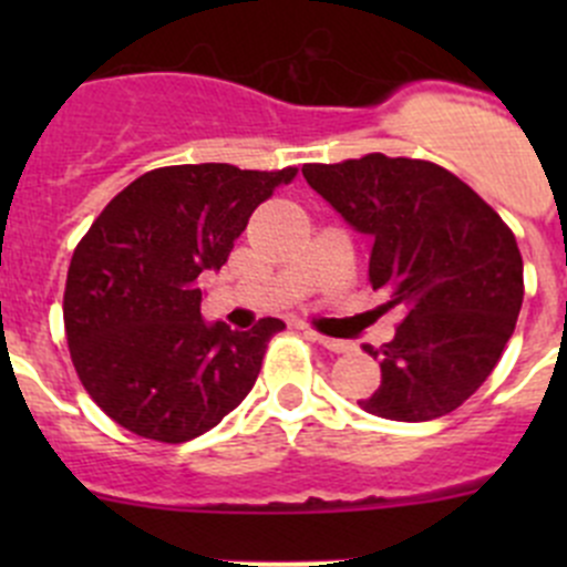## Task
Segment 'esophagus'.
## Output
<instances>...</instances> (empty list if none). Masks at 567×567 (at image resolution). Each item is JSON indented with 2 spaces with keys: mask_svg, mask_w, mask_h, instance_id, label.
<instances>
[{
  "mask_svg": "<svg viewBox=\"0 0 567 567\" xmlns=\"http://www.w3.org/2000/svg\"><path fill=\"white\" fill-rule=\"evenodd\" d=\"M305 334L310 337L312 342H318V346H323L326 351H334V353L351 351V342H346V340H334V337H323V334H318V331H312V329H307Z\"/></svg>",
  "mask_w": 567,
  "mask_h": 567,
  "instance_id": "1",
  "label": "esophagus"
}]
</instances>
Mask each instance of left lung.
<instances>
[{
    "instance_id": "1",
    "label": "left lung",
    "mask_w": 567,
    "mask_h": 567,
    "mask_svg": "<svg viewBox=\"0 0 567 567\" xmlns=\"http://www.w3.org/2000/svg\"><path fill=\"white\" fill-rule=\"evenodd\" d=\"M301 175L362 236L370 282L405 312L381 359L368 414L427 422L455 411L499 362L524 301L516 236L461 177L416 158L370 153L305 164Z\"/></svg>"
}]
</instances>
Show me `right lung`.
<instances>
[{"label":"right lung","instance_id":"right-lung-1","mask_svg":"<svg viewBox=\"0 0 567 567\" xmlns=\"http://www.w3.org/2000/svg\"><path fill=\"white\" fill-rule=\"evenodd\" d=\"M293 175L233 164L153 169L101 210L73 251L62 301L73 368L125 431L188 442L255 386L268 340L285 323H208L197 279L225 266L257 205Z\"/></svg>","mask_w":567,"mask_h":567}]
</instances>
